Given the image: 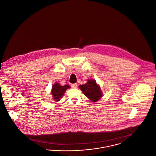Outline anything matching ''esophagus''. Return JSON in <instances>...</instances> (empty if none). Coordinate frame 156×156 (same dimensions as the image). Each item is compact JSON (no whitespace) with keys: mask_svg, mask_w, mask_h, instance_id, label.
I'll list each match as a JSON object with an SVG mask.
<instances>
[{"mask_svg":"<svg viewBox=\"0 0 156 156\" xmlns=\"http://www.w3.org/2000/svg\"><path fill=\"white\" fill-rule=\"evenodd\" d=\"M72 87H73V88H76L77 87V83H74V84H73V85H72Z\"/></svg>","mask_w":156,"mask_h":156,"instance_id":"1","label":"esophagus"}]
</instances>
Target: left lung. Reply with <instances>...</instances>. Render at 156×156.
I'll list each match as a JSON object with an SVG mask.
<instances>
[{
    "mask_svg": "<svg viewBox=\"0 0 156 156\" xmlns=\"http://www.w3.org/2000/svg\"><path fill=\"white\" fill-rule=\"evenodd\" d=\"M79 87L85 96L92 102H97L103 96V93L102 92L99 85H98L94 79H88L85 84L80 85Z\"/></svg>",
    "mask_w": 156,
    "mask_h": 156,
    "instance_id": "obj_1",
    "label": "left lung"
}]
</instances>
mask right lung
Returning a JSON list of instances; mask_svg holds the SVG:
<instances>
[{
    "instance_id": "1",
    "label": "right lung",
    "mask_w": 156,
    "mask_h": 156,
    "mask_svg": "<svg viewBox=\"0 0 156 156\" xmlns=\"http://www.w3.org/2000/svg\"><path fill=\"white\" fill-rule=\"evenodd\" d=\"M70 88L69 85H61L59 83L55 82L52 87V90L51 91V96L54 101L58 102L60 100L61 98L64 95L65 92L66 90Z\"/></svg>"
}]
</instances>
